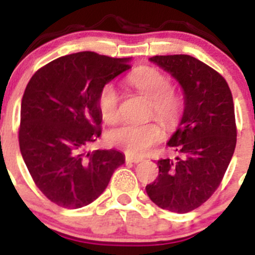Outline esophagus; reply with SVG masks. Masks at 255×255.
<instances>
[{
    "label": "esophagus",
    "mask_w": 255,
    "mask_h": 255,
    "mask_svg": "<svg viewBox=\"0 0 255 255\" xmlns=\"http://www.w3.org/2000/svg\"><path fill=\"white\" fill-rule=\"evenodd\" d=\"M125 161L126 163H139V162H141V158H136V157H131V155L126 154Z\"/></svg>",
    "instance_id": "obj_1"
}]
</instances>
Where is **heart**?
Returning a JSON list of instances; mask_svg holds the SVG:
<instances>
[{
    "mask_svg": "<svg viewBox=\"0 0 255 255\" xmlns=\"http://www.w3.org/2000/svg\"><path fill=\"white\" fill-rule=\"evenodd\" d=\"M128 84L152 100L150 116H155L166 128H175L184 112V98L173 91L171 78L153 67L135 70L126 78ZM120 92L111 83L103 85L97 96V107L105 123H116L120 117ZM163 138L161 126L154 121L145 124H123L110 130L107 140L129 155H144Z\"/></svg>",
    "mask_w": 255,
    "mask_h": 255,
    "instance_id": "b5f03b06",
    "label": "heart"
}]
</instances>
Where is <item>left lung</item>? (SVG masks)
I'll use <instances>...</instances> for the list:
<instances>
[{
  "mask_svg": "<svg viewBox=\"0 0 255 255\" xmlns=\"http://www.w3.org/2000/svg\"><path fill=\"white\" fill-rule=\"evenodd\" d=\"M152 62L184 89V115L168 145L175 159H158V177L145 186L162 209L186 213L217 190L233 158L236 123L233 94L221 74L188 55L153 56Z\"/></svg>",
  "mask_w": 255,
  "mask_h": 255,
  "instance_id": "1",
  "label": "left lung"
}]
</instances>
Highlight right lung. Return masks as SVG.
Returning <instances> with one entry per match:
<instances>
[{"label": "right lung", "instance_id": "obj_1", "mask_svg": "<svg viewBox=\"0 0 255 255\" xmlns=\"http://www.w3.org/2000/svg\"><path fill=\"white\" fill-rule=\"evenodd\" d=\"M129 60L78 52L40 67L26 85L20 152L35 185L57 206L76 209L91 204L125 162L119 150L84 149L102 132L98 92L131 67Z\"/></svg>", "mask_w": 255, "mask_h": 255}]
</instances>
